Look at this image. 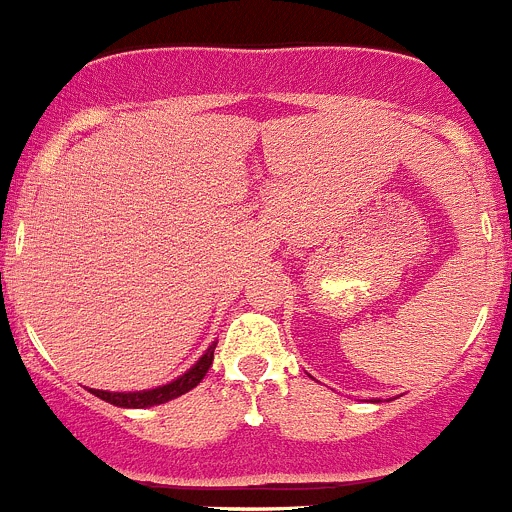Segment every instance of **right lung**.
Wrapping results in <instances>:
<instances>
[{
	"label": "right lung",
	"mask_w": 512,
	"mask_h": 512,
	"mask_svg": "<svg viewBox=\"0 0 512 512\" xmlns=\"http://www.w3.org/2000/svg\"><path fill=\"white\" fill-rule=\"evenodd\" d=\"M212 356H215V343L207 348V354L202 356L197 364L189 369L187 374H182L179 379H174L171 384H164V387H156V390H146V392H102V390H92L99 400L110 402V405H117V408H151V405H161V402H169L174 397L184 395V392L194 390L197 384L205 379L207 369L212 366Z\"/></svg>",
	"instance_id": "1"
}]
</instances>
